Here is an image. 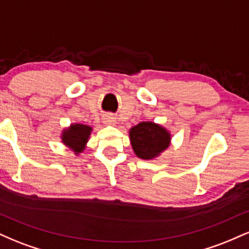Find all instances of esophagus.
<instances>
[{
  "instance_id": "1",
  "label": "esophagus",
  "mask_w": 249,
  "mask_h": 249,
  "mask_svg": "<svg viewBox=\"0 0 249 249\" xmlns=\"http://www.w3.org/2000/svg\"><path fill=\"white\" fill-rule=\"evenodd\" d=\"M113 122H115V118H113L112 115L103 116V123H105V124H112Z\"/></svg>"
}]
</instances>
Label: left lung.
Segmentation results:
<instances>
[{
  "mask_svg": "<svg viewBox=\"0 0 249 249\" xmlns=\"http://www.w3.org/2000/svg\"><path fill=\"white\" fill-rule=\"evenodd\" d=\"M134 153L142 159H152L170 145V133L151 122H142L130 130Z\"/></svg>",
  "mask_w": 249,
  "mask_h": 249,
  "instance_id": "left-lung-1",
  "label": "left lung"
}]
</instances>
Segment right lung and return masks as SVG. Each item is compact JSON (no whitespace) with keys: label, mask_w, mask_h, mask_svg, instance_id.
<instances>
[{"label":"right lung","mask_w":249,"mask_h":249,"mask_svg":"<svg viewBox=\"0 0 249 249\" xmlns=\"http://www.w3.org/2000/svg\"><path fill=\"white\" fill-rule=\"evenodd\" d=\"M91 127L83 124L71 125V127L63 132L62 142L67 146H69L75 151L76 153L82 152L84 150L85 142H88L89 136H90Z\"/></svg>","instance_id":"right-lung-1"}]
</instances>
